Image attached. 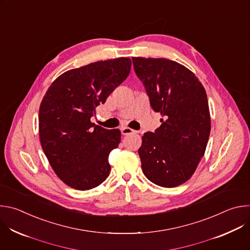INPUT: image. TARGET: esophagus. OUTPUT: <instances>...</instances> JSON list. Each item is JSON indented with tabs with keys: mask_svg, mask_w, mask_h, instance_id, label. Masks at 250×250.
<instances>
[{
	"mask_svg": "<svg viewBox=\"0 0 250 250\" xmlns=\"http://www.w3.org/2000/svg\"><path fill=\"white\" fill-rule=\"evenodd\" d=\"M121 131H122V134H124V135H127V134L136 132L135 130H133V129H131V128H129V127H126V126L121 127Z\"/></svg>",
	"mask_w": 250,
	"mask_h": 250,
	"instance_id": "34e87169",
	"label": "esophagus"
}]
</instances>
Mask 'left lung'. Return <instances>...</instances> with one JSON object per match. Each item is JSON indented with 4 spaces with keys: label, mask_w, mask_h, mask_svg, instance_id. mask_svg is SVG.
<instances>
[{
    "label": "left lung",
    "mask_w": 250,
    "mask_h": 250,
    "mask_svg": "<svg viewBox=\"0 0 250 250\" xmlns=\"http://www.w3.org/2000/svg\"><path fill=\"white\" fill-rule=\"evenodd\" d=\"M161 125L146 132L138 149L141 168L152 183L177 187L194 174L205 154L210 131L206 91L185 66L165 58L132 57Z\"/></svg>",
    "instance_id": "1"
}]
</instances>
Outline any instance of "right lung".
<instances>
[{
  "label": "right lung",
  "mask_w": 250,
  "mask_h": 250,
  "mask_svg": "<svg viewBox=\"0 0 250 250\" xmlns=\"http://www.w3.org/2000/svg\"><path fill=\"white\" fill-rule=\"evenodd\" d=\"M126 57L97 61L71 69L48 88L40 108V137L52 169L66 185L90 190L110 175V152L119 146L121 131L91 123L104 104L128 76Z\"/></svg>",
  "instance_id": "1"
}]
</instances>
